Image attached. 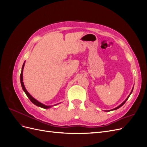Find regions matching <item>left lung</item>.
Here are the masks:
<instances>
[{
  "label": "left lung",
  "mask_w": 147,
  "mask_h": 147,
  "mask_svg": "<svg viewBox=\"0 0 147 147\" xmlns=\"http://www.w3.org/2000/svg\"><path fill=\"white\" fill-rule=\"evenodd\" d=\"M132 90H133V89H132ZM132 91H131V93H132ZM131 94H129V96H128V97H127V99H126V100H124V102H123V103H122V104H121V105H119V106H118V107H116V108H115V109H113V110H117V109H119V107H121V106H122V105H123V104H124V103H125V102H126V100H127V99H128V98H129V96H130V95H131Z\"/></svg>",
  "instance_id": "left-lung-1"
}]
</instances>
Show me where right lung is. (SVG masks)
<instances>
[{
  "instance_id": "right-lung-1",
  "label": "right lung",
  "mask_w": 147,
  "mask_h": 147,
  "mask_svg": "<svg viewBox=\"0 0 147 147\" xmlns=\"http://www.w3.org/2000/svg\"><path fill=\"white\" fill-rule=\"evenodd\" d=\"M24 63L23 65V67H22V70H21V75H20V81H21V86H22V88H23V91L25 92L26 94L27 95V96L28 97V98L30 99V100L32 102V103L34 104H35V105L37 106H38L40 107H42V108H43V109H48V108H50L51 106H47V105H44L42 103H40V102H39L38 101H37L36 99H35L34 97H32V96H30V94H29V93L28 92V91L26 90V88L24 87V83L23 82V68H24Z\"/></svg>"
}]
</instances>
